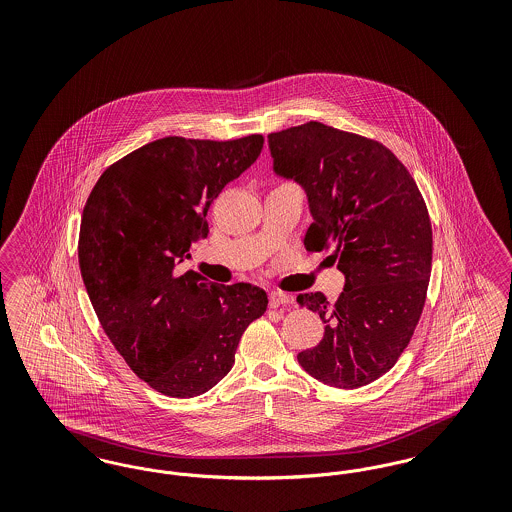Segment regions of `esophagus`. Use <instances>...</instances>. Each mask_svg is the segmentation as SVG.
<instances>
[{"label":"esophagus","instance_id":"esophagus-1","mask_svg":"<svg viewBox=\"0 0 512 512\" xmlns=\"http://www.w3.org/2000/svg\"><path fill=\"white\" fill-rule=\"evenodd\" d=\"M290 303H293V299L288 295V293H268V305H270L272 309H278V307H284V305H290Z\"/></svg>","mask_w":512,"mask_h":512}]
</instances>
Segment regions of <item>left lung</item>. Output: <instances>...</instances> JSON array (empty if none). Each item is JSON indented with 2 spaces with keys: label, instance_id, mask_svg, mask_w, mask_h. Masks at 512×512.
I'll return each instance as SVG.
<instances>
[{
  "label": "left lung",
  "instance_id": "obj_1",
  "mask_svg": "<svg viewBox=\"0 0 512 512\" xmlns=\"http://www.w3.org/2000/svg\"><path fill=\"white\" fill-rule=\"evenodd\" d=\"M272 171L307 195L313 224L305 245H332L345 278L338 301L299 293L324 336L297 355L318 382L355 390L397 363L422 315L432 226L413 176L390 149L322 122L268 134Z\"/></svg>",
  "mask_w": 512,
  "mask_h": 512
}]
</instances>
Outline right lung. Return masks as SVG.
<instances>
[{
  "label": "right lung",
  "instance_id": "obj_1",
  "mask_svg": "<svg viewBox=\"0 0 512 512\" xmlns=\"http://www.w3.org/2000/svg\"><path fill=\"white\" fill-rule=\"evenodd\" d=\"M263 142L261 134L155 140L103 172L86 201L78 238L86 292L126 365L163 395L217 386L245 328L267 311L257 286H220L178 268L207 238L213 199L257 161Z\"/></svg>",
  "mask_w": 512,
  "mask_h": 512
}]
</instances>
